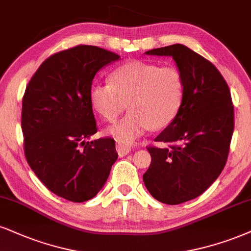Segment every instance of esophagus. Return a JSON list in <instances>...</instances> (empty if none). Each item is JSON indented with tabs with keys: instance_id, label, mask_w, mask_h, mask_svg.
Masks as SVG:
<instances>
[{
	"instance_id": "34e87169",
	"label": "esophagus",
	"mask_w": 251,
	"mask_h": 251,
	"mask_svg": "<svg viewBox=\"0 0 251 251\" xmlns=\"http://www.w3.org/2000/svg\"><path fill=\"white\" fill-rule=\"evenodd\" d=\"M116 150H117V153H119V156L123 157V156H126V154H128L129 152H130L131 149L129 147H126V145L117 143L116 144Z\"/></svg>"
}]
</instances>
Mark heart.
I'll list each match as a JSON object with an SVG mask.
<instances>
[{"label":"heart","instance_id":"obj_1","mask_svg":"<svg viewBox=\"0 0 251 251\" xmlns=\"http://www.w3.org/2000/svg\"><path fill=\"white\" fill-rule=\"evenodd\" d=\"M185 95V81L176 66L130 61L111 73V82L93 83L89 101L102 119L115 121L107 132L121 143L131 144L151 128L168 126L178 115Z\"/></svg>","mask_w":251,"mask_h":251}]
</instances>
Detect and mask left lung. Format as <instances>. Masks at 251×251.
I'll return each instance as SVG.
<instances>
[{
	"instance_id": "obj_1",
	"label": "left lung",
	"mask_w": 251,
	"mask_h": 251,
	"mask_svg": "<svg viewBox=\"0 0 251 251\" xmlns=\"http://www.w3.org/2000/svg\"><path fill=\"white\" fill-rule=\"evenodd\" d=\"M145 54L172 57L184 76L180 110L154 138L170 147L148 148L151 164L143 175L154 199L178 205L202 194L224 170L234 131L233 102L218 69L187 46L175 44Z\"/></svg>"
}]
</instances>
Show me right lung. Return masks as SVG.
Returning a JSON list of instances; mask_svg holds the SVG:
<instances>
[{
	"label": "right lung",
	"instance_id": "add662e5",
	"mask_svg": "<svg viewBox=\"0 0 251 251\" xmlns=\"http://www.w3.org/2000/svg\"><path fill=\"white\" fill-rule=\"evenodd\" d=\"M119 59V54L91 45L58 52L40 65L24 93L27 163L49 190L73 202L97 196L119 156L111 138L86 142L98 131L89 101L93 79Z\"/></svg>",
	"mask_w": 251,
	"mask_h": 251
}]
</instances>
